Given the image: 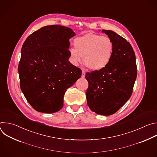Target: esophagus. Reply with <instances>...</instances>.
Segmentation results:
<instances>
[{"label": "esophagus", "instance_id": "esophagus-1", "mask_svg": "<svg viewBox=\"0 0 157 157\" xmlns=\"http://www.w3.org/2000/svg\"><path fill=\"white\" fill-rule=\"evenodd\" d=\"M85 75H86L85 71H84V70H82V75H81V77H82V78H84V77H85Z\"/></svg>", "mask_w": 157, "mask_h": 157}]
</instances>
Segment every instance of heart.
I'll list each match as a JSON object with an SVG mask.
<instances>
[{"instance_id":"1","label":"heart","mask_w":157,"mask_h":157,"mask_svg":"<svg viewBox=\"0 0 157 157\" xmlns=\"http://www.w3.org/2000/svg\"><path fill=\"white\" fill-rule=\"evenodd\" d=\"M74 46L70 50L71 63L77 65L84 58L86 66L93 71L104 68L113 55V42L106 36L87 33L75 38Z\"/></svg>"}]
</instances>
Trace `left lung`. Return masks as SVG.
<instances>
[{
  "instance_id": "obj_1",
  "label": "left lung",
  "mask_w": 157,
  "mask_h": 157,
  "mask_svg": "<svg viewBox=\"0 0 157 157\" xmlns=\"http://www.w3.org/2000/svg\"><path fill=\"white\" fill-rule=\"evenodd\" d=\"M102 32L113 41V55L109 63L99 71L87 73V104L95 113H116L130 98L137 78L136 58L128 41L112 30Z\"/></svg>"
}]
</instances>
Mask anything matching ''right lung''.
I'll return each instance as SVG.
<instances>
[{
    "instance_id": "1",
    "label": "right lung",
    "mask_w": 157,
    "mask_h": 157,
    "mask_svg": "<svg viewBox=\"0 0 157 157\" xmlns=\"http://www.w3.org/2000/svg\"><path fill=\"white\" fill-rule=\"evenodd\" d=\"M75 35L68 27L45 26L32 33L23 44L18 67L20 89L38 112L59 111L67 89L81 78V70L68 60L69 40Z\"/></svg>"
}]
</instances>
